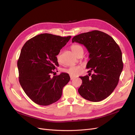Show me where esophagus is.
I'll use <instances>...</instances> for the list:
<instances>
[{
	"label": "esophagus",
	"mask_w": 135,
	"mask_h": 135,
	"mask_svg": "<svg viewBox=\"0 0 135 135\" xmlns=\"http://www.w3.org/2000/svg\"><path fill=\"white\" fill-rule=\"evenodd\" d=\"M70 80H73V79H74L75 78L74 77H73L72 76H70Z\"/></svg>",
	"instance_id": "34e87169"
}]
</instances>
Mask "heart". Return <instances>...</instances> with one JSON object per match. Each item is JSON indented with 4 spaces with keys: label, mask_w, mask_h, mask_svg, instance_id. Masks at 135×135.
I'll use <instances>...</instances> for the list:
<instances>
[{
    "label": "heart",
    "mask_w": 135,
    "mask_h": 135,
    "mask_svg": "<svg viewBox=\"0 0 135 135\" xmlns=\"http://www.w3.org/2000/svg\"><path fill=\"white\" fill-rule=\"evenodd\" d=\"M70 49H71L73 52L76 55H77L81 51L84 52L83 47L79 44H73L70 46ZM60 53H59L57 56V59L58 61H60ZM83 69V67L82 66H73L65 69L64 70V71L69 74L70 76H76L81 73Z\"/></svg>",
    "instance_id": "1"
}]
</instances>
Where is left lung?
<instances>
[{"instance_id":"obj_1","label":"left lung","mask_w":135,"mask_h":135,"mask_svg":"<svg viewBox=\"0 0 135 135\" xmlns=\"http://www.w3.org/2000/svg\"><path fill=\"white\" fill-rule=\"evenodd\" d=\"M72 42L83 44L89 52L86 68L89 75L80 76L82 84L78 93L84 98L99 102L108 97L117 87L123 69L122 53L110 35L93 31L77 35ZM94 73L89 78L90 73Z\"/></svg>"}]
</instances>
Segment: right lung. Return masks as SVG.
<instances>
[{
    "label": "right lung",
    "mask_w": 135,
    "mask_h": 135,
    "mask_svg": "<svg viewBox=\"0 0 135 135\" xmlns=\"http://www.w3.org/2000/svg\"><path fill=\"white\" fill-rule=\"evenodd\" d=\"M70 38L41 34L26 41L21 49L17 61L19 82L34 103L48 105L61 98L69 75L62 73L52 77L51 74L59 66L56 56Z\"/></svg>",
    "instance_id": "obj_1"
}]
</instances>
